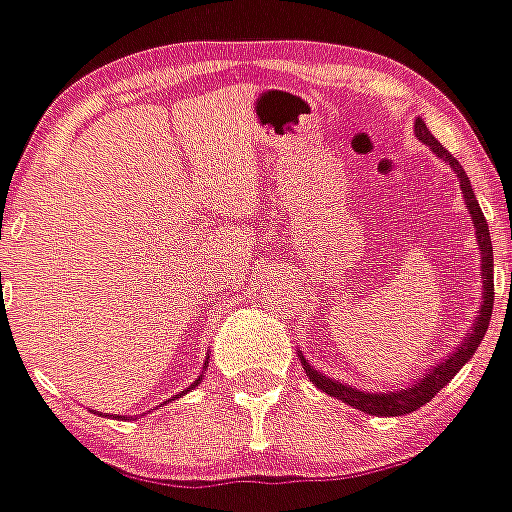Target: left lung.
<instances>
[{
  "mask_svg": "<svg viewBox=\"0 0 512 512\" xmlns=\"http://www.w3.org/2000/svg\"><path fill=\"white\" fill-rule=\"evenodd\" d=\"M415 136L423 141V144H429L431 149L436 152V157H442L444 162H450V168L458 173L460 178V189H463L465 205L471 210L473 226H476V239H479V249H481V270H484V305L479 310V318L473 323L471 334L465 336L463 344H460L458 350L452 352L444 363H439L436 368H431L429 373L423 378H418L413 386H407V389H400V392H360V389H352V386L342 384V381H334V378L323 376L321 371H315L313 365L305 363V357H302V365H305V373L310 376L318 389H323L326 394L336 397V400L347 402V405L357 407V410H363L368 415H405L413 413L418 407H423L426 402H431L436 397V392H442L444 386L450 384L452 376L463 368L471 355L479 350L481 339H484L486 328H489V318H492V305H494V263H492V236H489V226H486V218L481 213L479 202L473 197L471 181L465 176L463 165H460L455 157L447 152V149L439 144V141L431 136V131L426 128L421 118L415 120Z\"/></svg>",
  "mask_w": 512,
  "mask_h": 512,
  "instance_id": "left-lung-1",
  "label": "left lung"
}]
</instances>
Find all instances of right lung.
<instances>
[{"label":"right lung","instance_id":"1","mask_svg":"<svg viewBox=\"0 0 512 512\" xmlns=\"http://www.w3.org/2000/svg\"><path fill=\"white\" fill-rule=\"evenodd\" d=\"M0 278H2V270H0ZM197 384H199V378H197V381H194V384L189 386V389H194V386H197ZM189 389H186V392H189ZM176 397H181V394H176ZM115 418H120V415H115Z\"/></svg>","mask_w":512,"mask_h":512}]
</instances>
